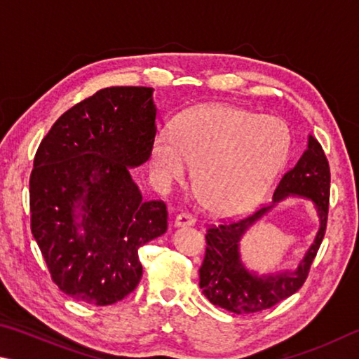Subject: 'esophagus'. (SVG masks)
<instances>
[{
	"mask_svg": "<svg viewBox=\"0 0 359 359\" xmlns=\"http://www.w3.org/2000/svg\"><path fill=\"white\" fill-rule=\"evenodd\" d=\"M175 227L180 229V227H191V225L196 224V217L191 216V215H186V212H183V215H178L175 219Z\"/></svg>",
	"mask_w": 359,
	"mask_h": 359,
	"instance_id": "esophagus-1",
	"label": "esophagus"
}]
</instances>
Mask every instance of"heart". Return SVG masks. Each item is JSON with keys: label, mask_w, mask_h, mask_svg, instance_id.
I'll list each match as a JSON object with an SVG mask.
<instances>
[{"label": "heart", "mask_w": 359, "mask_h": 359, "mask_svg": "<svg viewBox=\"0 0 359 359\" xmlns=\"http://www.w3.org/2000/svg\"><path fill=\"white\" fill-rule=\"evenodd\" d=\"M288 153L290 132L279 118L206 105L184 113L173 132H157L149 148V176L165 192L196 165L194 183L208 208L238 215L262 202Z\"/></svg>", "instance_id": "b5f03b06"}]
</instances>
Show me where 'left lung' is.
<instances>
[{
  "label": "left lung",
  "instance_id": "left-lung-1",
  "mask_svg": "<svg viewBox=\"0 0 359 359\" xmlns=\"http://www.w3.org/2000/svg\"><path fill=\"white\" fill-rule=\"evenodd\" d=\"M330 165L322 144L309 135L307 149L292 170L282 176L273 196V203L252 216L236 222H224L206 231V252L200 266V288L217 307L235 313H252L269 309L292 297L303 287L317 250L323 241L330 203ZM287 196L311 199L320 227L313 246L297 270L259 276L243 265L239 241L245 231Z\"/></svg>",
  "mask_w": 359,
  "mask_h": 359
}]
</instances>
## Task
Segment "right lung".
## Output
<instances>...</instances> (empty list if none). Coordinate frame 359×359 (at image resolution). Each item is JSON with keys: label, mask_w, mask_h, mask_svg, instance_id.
<instances>
[{"label": "right lung", "mask_w": 359, "mask_h": 359, "mask_svg": "<svg viewBox=\"0 0 359 359\" xmlns=\"http://www.w3.org/2000/svg\"><path fill=\"white\" fill-rule=\"evenodd\" d=\"M153 88L111 86L58 118L34 156L31 231L61 292L109 306L135 290L138 249L167 231V206L144 202L130 168L156 137Z\"/></svg>", "instance_id": "1"}]
</instances>
